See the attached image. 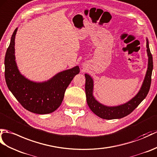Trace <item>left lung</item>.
<instances>
[{
	"label": "left lung",
	"instance_id": "left-lung-1",
	"mask_svg": "<svg viewBox=\"0 0 157 157\" xmlns=\"http://www.w3.org/2000/svg\"><path fill=\"white\" fill-rule=\"evenodd\" d=\"M147 53L148 56V67L143 84L136 95L127 102L116 106H108L100 103L93 95L94 80L89 74H85L86 100L90 110L100 118L106 120L119 119L130 114L143 101L149 92L151 83V75L153 69L152 56L149 49L147 39Z\"/></svg>",
	"mask_w": 157,
	"mask_h": 157
}]
</instances>
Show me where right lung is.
Segmentation results:
<instances>
[{
  "mask_svg": "<svg viewBox=\"0 0 157 157\" xmlns=\"http://www.w3.org/2000/svg\"><path fill=\"white\" fill-rule=\"evenodd\" d=\"M18 28L12 35L5 58L6 85L18 101L28 111L46 114L56 110L63 100L65 92L79 73L78 65L59 72L47 81H31L21 74L15 60L14 39Z\"/></svg>",
  "mask_w": 157,
  "mask_h": 157,
  "instance_id": "add662e5",
  "label": "right lung"
}]
</instances>
